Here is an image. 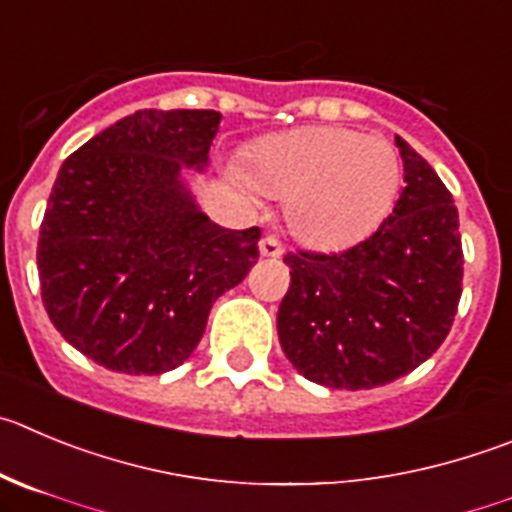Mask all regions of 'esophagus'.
<instances>
[{
    "label": "esophagus",
    "mask_w": 512,
    "mask_h": 512,
    "mask_svg": "<svg viewBox=\"0 0 512 512\" xmlns=\"http://www.w3.org/2000/svg\"><path fill=\"white\" fill-rule=\"evenodd\" d=\"M283 245H280L278 237H262L260 240V255L262 257H280L283 255Z\"/></svg>",
    "instance_id": "esophagus-1"
}]
</instances>
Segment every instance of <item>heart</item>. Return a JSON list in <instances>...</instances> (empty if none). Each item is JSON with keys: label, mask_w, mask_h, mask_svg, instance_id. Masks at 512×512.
<instances>
[{"label": "heart", "mask_w": 512, "mask_h": 512, "mask_svg": "<svg viewBox=\"0 0 512 512\" xmlns=\"http://www.w3.org/2000/svg\"><path fill=\"white\" fill-rule=\"evenodd\" d=\"M245 179L285 199V222L303 245L343 250L369 237L391 212L401 159L384 138L343 126H305L252 143Z\"/></svg>", "instance_id": "b5f03b06"}]
</instances>
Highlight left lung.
Segmentation results:
<instances>
[{"instance_id": "1", "label": "left lung", "mask_w": 512, "mask_h": 512, "mask_svg": "<svg viewBox=\"0 0 512 512\" xmlns=\"http://www.w3.org/2000/svg\"><path fill=\"white\" fill-rule=\"evenodd\" d=\"M404 181L394 212L343 252H288L278 336L290 364L331 389H374L424 364L462 295L457 207L437 171L396 136Z\"/></svg>"}]
</instances>
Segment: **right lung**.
<instances>
[{
	"label": "right lung",
	"instance_id": "obj_1",
	"mask_svg": "<svg viewBox=\"0 0 512 512\" xmlns=\"http://www.w3.org/2000/svg\"><path fill=\"white\" fill-rule=\"evenodd\" d=\"M217 111H136L60 166L37 242L52 326L95 364L131 376L176 369L212 303L245 280L260 229L214 224L181 181L204 171Z\"/></svg>",
	"mask_w": 512,
	"mask_h": 512
}]
</instances>
